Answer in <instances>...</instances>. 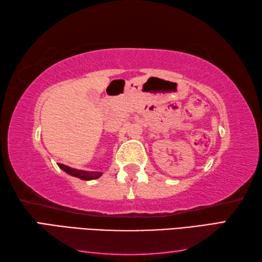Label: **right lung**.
Listing matches in <instances>:
<instances>
[{"label": "right lung", "mask_w": 262, "mask_h": 262, "mask_svg": "<svg viewBox=\"0 0 262 262\" xmlns=\"http://www.w3.org/2000/svg\"><path fill=\"white\" fill-rule=\"evenodd\" d=\"M58 166L62 170H64L66 173H69L73 177L80 178L82 180H93V179H98L99 177H101V172H88L84 170H77V169H73L70 168L68 165L64 164H58Z\"/></svg>", "instance_id": "1"}]
</instances>
